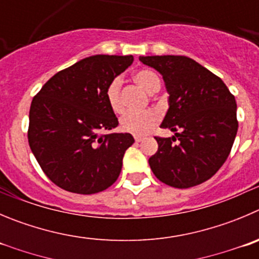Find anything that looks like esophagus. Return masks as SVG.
I'll list each match as a JSON object with an SVG mask.
<instances>
[{
	"label": "esophagus",
	"instance_id": "1",
	"mask_svg": "<svg viewBox=\"0 0 259 259\" xmlns=\"http://www.w3.org/2000/svg\"><path fill=\"white\" fill-rule=\"evenodd\" d=\"M142 140H144V139H142V137H139V136L135 137V141H136V142H141Z\"/></svg>",
	"mask_w": 259,
	"mask_h": 259
}]
</instances>
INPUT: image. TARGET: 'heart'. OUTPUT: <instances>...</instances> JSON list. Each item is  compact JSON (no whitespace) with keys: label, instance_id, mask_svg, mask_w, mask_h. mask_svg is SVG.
I'll list each match as a JSON object with an SVG mask.
<instances>
[{"label":"heart","instance_id":"heart-1","mask_svg":"<svg viewBox=\"0 0 259 259\" xmlns=\"http://www.w3.org/2000/svg\"><path fill=\"white\" fill-rule=\"evenodd\" d=\"M135 82L141 86L149 94H154L160 89V77L155 71L150 68H142L136 71L132 76ZM107 102L110 109L114 113H122L124 110L122 98H120V82L119 80H113L108 85L105 91ZM160 114L154 109L144 110V112H130L124 114L120 119V130L135 136H144L149 134L152 128L159 123Z\"/></svg>","mask_w":259,"mask_h":259}]
</instances>
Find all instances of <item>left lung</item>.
Segmentation results:
<instances>
[{
	"instance_id": "obj_1",
	"label": "left lung",
	"mask_w": 259,
	"mask_h": 259,
	"mask_svg": "<svg viewBox=\"0 0 259 259\" xmlns=\"http://www.w3.org/2000/svg\"><path fill=\"white\" fill-rule=\"evenodd\" d=\"M140 61L162 75L169 109L161 128L176 132L155 137L159 147L149 159L150 168L174 188L198 186L215 176L230 154L238 131L235 98L219 76L186 56Z\"/></svg>"
}]
</instances>
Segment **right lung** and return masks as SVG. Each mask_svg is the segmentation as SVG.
I'll return each mask as SVG.
<instances>
[{
  "label": "right lung",
  "mask_w": 259,
  "mask_h": 259,
  "mask_svg": "<svg viewBox=\"0 0 259 259\" xmlns=\"http://www.w3.org/2000/svg\"><path fill=\"white\" fill-rule=\"evenodd\" d=\"M132 62V56L83 58L52 76L34 97L29 145L41 170L60 188L93 194L107 189L119 177L134 137L100 132L118 125L105 91Z\"/></svg>",
  "instance_id": "right-lung-1"
}]
</instances>
